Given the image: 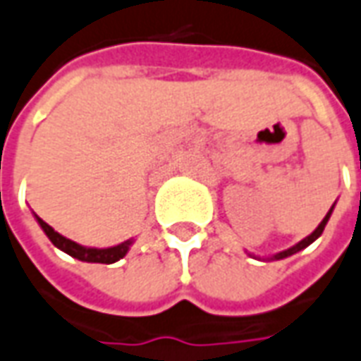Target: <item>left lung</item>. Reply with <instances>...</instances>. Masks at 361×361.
<instances>
[{"label":"left lung","mask_w":361,"mask_h":361,"mask_svg":"<svg viewBox=\"0 0 361 361\" xmlns=\"http://www.w3.org/2000/svg\"><path fill=\"white\" fill-rule=\"evenodd\" d=\"M332 210H334V204H332V208H330V210H328L326 216H324V220H322V222L318 224V228H317V230H314V232L310 233V235H307L305 240H300L299 243H295V245H293V247H289V250H285V252L275 253V255H273V257H269V259H271V261H275V259H285V257H289V255H293V253H297V252H300V250H305V247H309L310 243L314 242V240H318V238H320V233L324 232V226H326L328 220H330V214H332ZM250 255H252V253H250Z\"/></svg>","instance_id":"left-lung-1"}]
</instances>
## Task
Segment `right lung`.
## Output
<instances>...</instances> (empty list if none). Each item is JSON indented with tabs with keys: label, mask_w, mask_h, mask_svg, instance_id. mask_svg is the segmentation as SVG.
<instances>
[{
	"label": "right lung",
	"mask_w": 361,
	"mask_h": 361,
	"mask_svg": "<svg viewBox=\"0 0 361 361\" xmlns=\"http://www.w3.org/2000/svg\"><path fill=\"white\" fill-rule=\"evenodd\" d=\"M35 218H37V222L43 228V232L47 233V238L51 240L54 247H59V250H62L64 253L72 255L74 259L88 261V263H116V261L121 259V257L129 252L131 243L135 242V240L131 238V240H126V242L118 243V245H114V247H102V250L100 247H84L80 243L72 242V240L64 238V235H61L59 232H54L51 226L44 222V220H41L37 214H35Z\"/></svg>",
	"instance_id": "right-lung-1"
}]
</instances>
